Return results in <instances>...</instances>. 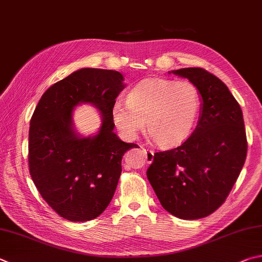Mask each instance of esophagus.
<instances>
[{
	"label": "esophagus",
	"mask_w": 262,
	"mask_h": 262,
	"mask_svg": "<svg viewBox=\"0 0 262 262\" xmlns=\"http://www.w3.org/2000/svg\"><path fill=\"white\" fill-rule=\"evenodd\" d=\"M145 151V155H146V160L147 163H151L152 160H154V156H155V151L154 150H150V149H143Z\"/></svg>",
	"instance_id": "esophagus-1"
}]
</instances>
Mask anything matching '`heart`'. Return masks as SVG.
Segmentation results:
<instances>
[{
	"label": "heart",
	"mask_w": 262,
	"mask_h": 262,
	"mask_svg": "<svg viewBox=\"0 0 262 262\" xmlns=\"http://www.w3.org/2000/svg\"><path fill=\"white\" fill-rule=\"evenodd\" d=\"M201 90L191 81L163 78L142 80L118 101L111 110L112 121L127 139L143 129L157 144L177 146L192 134L202 111Z\"/></svg>",
	"instance_id": "heart-1"
}]
</instances>
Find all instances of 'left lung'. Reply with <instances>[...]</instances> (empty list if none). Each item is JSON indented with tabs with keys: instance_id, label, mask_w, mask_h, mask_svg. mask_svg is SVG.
Instances as JSON below:
<instances>
[{
	"instance_id": "1",
	"label": "left lung",
	"mask_w": 262,
	"mask_h": 262,
	"mask_svg": "<svg viewBox=\"0 0 262 262\" xmlns=\"http://www.w3.org/2000/svg\"><path fill=\"white\" fill-rule=\"evenodd\" d=\"M173 73L201 90L202 115L182 144L156 152L146 177L166 211L194 220L216 211L231 191L246 159V133L239 104L220 79L202 68Z\"/></svg>"
}]
</instances>
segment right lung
Listing matches in <instances>:
<instances>
[{
    "mask_svg": "<svg viewBox=\"0 0 262 262\" xmlns=\"http://www.w3.org/2000/svg\"><path fill=\"white\" fill-rule=\"evenodd\" d=\"M122 81L117 71L81 69L52 84L31 118V178L47 204L66 220L101 215L115 194L123 154L139 146L113 133L111 110ZM82 101L94 103L103 117L99 134L87 139H79L72 128L73 107Z\"/></svg>",
    "mask_w": 262,
    "mask_h": 262,
    "instance_id": "right-lung-1",
    "label": "right lung"
}]
</instances>
